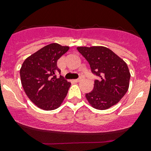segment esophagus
I'll list each match as a JSON object with an SVG mask.
<instances>
[{"instance_id": "obj_1", "label": "esophagus", "mask_w": 151, "mask_h": 151, "mask_svg": "<svg viewBox=\"0 0 151 151\" xmlns=\"http://www.w3.org/2000/svg\"><path fill=\"white\" fill-rule=\"evenodd\" d=\"M81 81V78H79V79H74V82H79V81Z\"/></svg>"}]
</instances>
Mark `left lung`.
<instances>
[{
	"label": "left lung",
	"instance_id": "left-lung-1",
	"mask_svg": "<svg viewBox=\"0 0 151 151\" xmlns=\"http://www.w3.org/2000/svg\"><path fill=\"white\" fill-rule=\"evenodd\" d=\"M77 48L89 62L92 73L99 77L92 91L86 93L89 104L94 109L105 110L119 103L129 87L131 74L127 64L106 47Z\"/></svg>",
	"mask_w": 151,
	"mask_h": 151
}]
</instances>
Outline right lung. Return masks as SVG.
<instances>
[{
    "label": "right lung",
    "instance_id": "add662e5",
    "mask_svg": "<svg viewBox=\"0 0 151 151\" xmlns=\"http://www.w3.org/2000/svg\"><path fill=\"white\" fill-rule=\"evenodd\" d=\"M70 49L58 43L43 47L25 59L20 70L24 91L38 108L51 111L60 106L67 96L71 83L57 72H61L57 62Z\"/></svg>",
    "mask_w": 151,
    "mask_h": 151
}]
</instances>
